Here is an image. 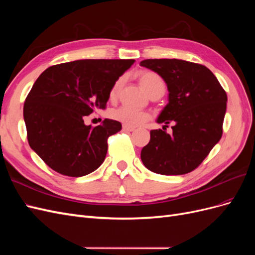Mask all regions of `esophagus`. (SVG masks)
<instances>
[{
    "label": "esophagus",
    "mask_w": 255,
    "mask_h": 255,
    "mask_svg": "<svg viewBox=\"0 0 255 255\" xmlns=\"http://www.w3.org/2000/svg\"><path fill=\"white\" fill-rule=\"evenodd\" d=\"M123 130H126V132H133V130L135 129V128L133 127H128V126H123Z\"/></svg>",
    "instance_id": "34e87169"
}]
</instances>
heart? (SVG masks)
Here are the masks:
<instances>
[{
    "label": "heart",
    "mask_w": 255,
    "mask_h": 255,
    "mask_svg": "<svg viewBox=\"0 0 255 255\" xmlns=\"http://www.w3.org/2000/svg\"><path fill=\"white\" fill-rule=\"evenodd\" d=\"M136 75H137L138 81H139L141 85V87L148 92L150 96L156 95V94L163 96L165 94L166 84L164 80L161 79V76L156 72L144 69V70H140L139 72H137ZM122 84H123V78H119L114 83L109 95L110 100H112V101L117 99ZM110 117L113 120L118 121L125 126L136 128L148 121L150 118V115L143 111H135V110H130L126 106H121V107H118V109L111 111Z\"/></svg>",
    "instance_id": "obj_1"
}]
</instances>
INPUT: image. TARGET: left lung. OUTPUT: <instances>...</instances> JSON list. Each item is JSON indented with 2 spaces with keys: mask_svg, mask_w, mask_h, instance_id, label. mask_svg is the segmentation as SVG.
<instances>
[{
  "mask_svg": "<svg viewBox=\"0 0 255 255\" xmlns=\"http://www.w3.org/2000/svg\"><path fill=\"white\" fill-rule=\"evenodd\" d=\"M140 65L167 84L169 103L158 123H174L173 134L152 129L141 150L143 165L152 172L181 175L201 165L222 136L227 92L210 69L182 59H144Z\"/></svg>",
  "mask_w": 255,
  "mask_h": 255,
  "instance_id": "left-lung-1",
  "label": "left lung"
}]
</instances>
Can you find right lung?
Instances as JSON below:
<instances>
[{"instance_id": "1", "label": "right lung", "mask_w": 255, "mask_h": 255, "mask_svg": "<svg viewBox=\"0 0 255 255\" xmlns=\"http://www.w3.org/2000/svg\"><path fill=\"white\" fill-rule=\"evenodd\" d=\"M134 59H81L44 70L23 106L27 141L54 171L79 177L102 165L109 137L121 123L105 119L101 126L84 123L85 116L105 110L110 90Z\"/></svg>"}]
</instances>
